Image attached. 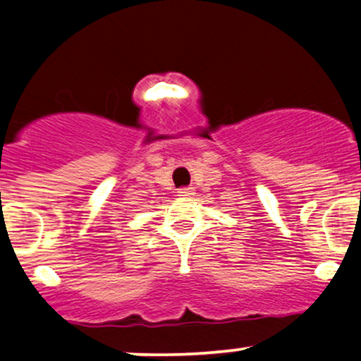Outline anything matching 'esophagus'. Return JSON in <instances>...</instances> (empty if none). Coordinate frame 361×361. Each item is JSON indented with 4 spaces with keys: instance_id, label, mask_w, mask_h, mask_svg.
Wrapping results in <instances>:
<instances>
[{
    "instance_id": "esophagus-1",
    "label": "esophagus",
    "mask_w": 361,
    "mask_h": 361,
    "mask_svg": "<svg viewBox=\"0 0 361 361\" xmlns=\"http://www.w3.org/2000/svg\"><path fill=\"white\" fill-rule=\"evenodd\" d=\"M195 195V192H193V188H180L178 190V197H181V198H190V197H193Z\"/></svg>"
}]
</instances>
